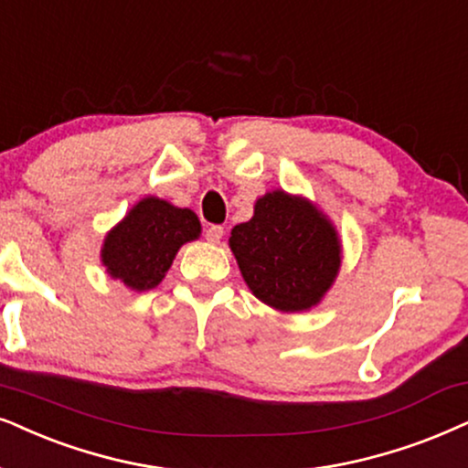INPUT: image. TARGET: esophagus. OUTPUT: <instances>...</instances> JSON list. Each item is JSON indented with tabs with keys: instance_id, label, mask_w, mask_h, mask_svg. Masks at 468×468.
Masks as SVG:
<instances>
[{
	"instance_id": "34e87169",
	"label": "esophagus",
	"mask_w": 468,
	"mask_h": 468,
	"mask_svg": "<svg viewBox=\"0 0 468 468\" xmlns=\"http://www.w3.org/2000/svg\"><path fill=\"white\" fill-rule=\"evenodd\" d=\"M222 235H224V229L220 224H211V227H207L205 230V239L209 241V244H218V241L222 239Z\"/></svg>"
}]
</instances>
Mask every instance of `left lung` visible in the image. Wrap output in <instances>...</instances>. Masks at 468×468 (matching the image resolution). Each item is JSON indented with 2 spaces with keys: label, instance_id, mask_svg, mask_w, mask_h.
I'll list each match as a JSON object with an SVG mask.
<instances>
[{
  "label": "left lung",
  "instance_id": "1",
  "mask_svg": "<svg viewBox=\"0 0 468 468\" xmlns=\"http://www.w3.org/2000/svg\"><path fill=\"white\" fill-rule=\"evenodd\" d=\"M229 246L250 292L282 313L317 306L341 268V239L328 216L282 190L254 203V216L230 230Z\"/></svg>",
  "mask_w": 468,
  "mask_h": 468
}]
</instances>
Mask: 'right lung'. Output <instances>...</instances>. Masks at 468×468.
I'll return each instance as SVG.
<instances>
[{"mask_svg":"<svg viewBox=\"0 0 468 468\" xmlns=\"http://www.w3.org/2000/svg\"><path fill=\"white\" fill-rule=\"evenodd\" d=\"M198 235L200 222L192 209L146 197L105 235L101 261L112 278L133 292H149L164 281L179 248Z\"/></svg>","mask_w":468,"mask_h":468,"instance_id":"obj_1","label":"right lung"}]
</instances>
